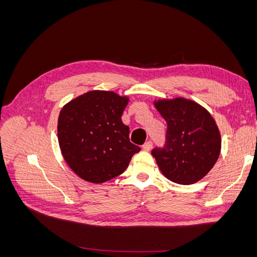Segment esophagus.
<instances>
[{
    "label": "esophagus",
    "mask_w": 257,
    "mask_h": 257,
    "mask_svg": "<svg viewBox=\"0 0 257 257\" xmlns=\"http://www.w3.org/2000/svg\"><path fill=\"white\" fill-rule=\"evenodd\" d=\"M152 145H153L152 142H150V141L147 142V143L143 146V149H144L145 151H150V150L152 149Z\"/></svg>",
    "instance_id": "34e87169"
}]
</instances>
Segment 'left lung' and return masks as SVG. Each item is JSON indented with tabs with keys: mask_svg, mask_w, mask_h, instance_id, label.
Segmentation results:
<instances>
[{
	"mask_svg": "<svg viewBox=\"0 0 257 257\" xmlns=\"http://www.w3.org/2000/svg\"><path fill=\"white\" fill-rule=\"evenodd\" d=\"M154 106L167 122L165 147L151 151L161 172L179 184L199 181L221 152V134L212 115L183 97L159 99Z\"/></svg>",
	"mask_w": 257,
	"mask_h": 257,
	"instance_id": "1",
	"label": "left lung"
}]
</instances>
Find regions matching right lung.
I'll return each mask as SVG.
<instances>
[{"instance_id": "1", "label": "right lung", "mask_w": 257, "mask_h": 257, "mask_svg": "<svg viewBox=\"0 0 257 257\" xmlns=\"http://www.w3.org/2000/svg\"><path fill=\"white\" fill-rule=\"evenodd\" d=\"M127 96L112 91H89L62 108L58 139L62 155L83 180L103 183L124 173L141 148L130 142L122 122Z\"/></svg>"}]
</instances>
